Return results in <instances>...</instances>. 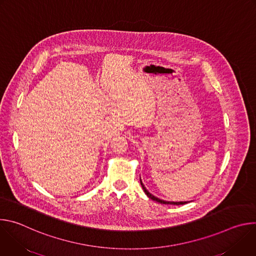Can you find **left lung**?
I'll list each match as a JSON object with an SVG mask.
<instances>
[{
	"instance_id": "left-lung-1",
	"label": "left lung",
	"mask_w": 256,
	"mask_h": 256,
	"mask_svg": "<svg viewBox=\"0 0 256 256\" xmlns=\"http://www.w3.org/2000/svg\"><path fill=\"white\" fill-rule=\"evenodd\" d=\"M140 186H142V190H144V194H147V196L149 198H151V200H155V202H160V204H176V206H179V204H188V202H166V200H160V198H156V196H154L153 194H151L147 190H146V188L144 186V184H142V180H140Z\"/></svg>"
}]
</instances>
